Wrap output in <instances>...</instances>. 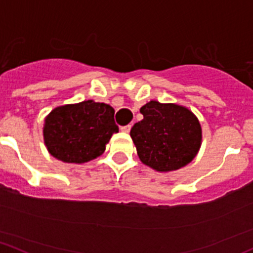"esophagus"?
Returning a JSON list of instances; mask_svg holds the SVG:
<instances>
[{
    "label": "esophagus",
    "mask_w": 253,
    "mask_h": 253,
    "mask_svg": "<svg viewBox=\"0 0 253 253\" xmlns=\"http://www.w3.org/2000/svg\"><path fill=\"white\" fill-rule=\"evenodd\" d=\"M131 125H126V126H122L121 127V131L122 132H126V133H128L129 131H131Z\"/></svg>",
    "instance_id": "34e87169"
}]
</instances>
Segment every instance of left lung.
<instances>
[{"label": "left lung", "mask_w": 253, "mask_h": 253, "mask_svg": "<svg viewBox=\"0 0 253 253\" xmlns=\"http://www.w3.org/2000/svg\"><path fill=\"white\" fill-rule=\"evenodd\" d=\"M142 121L131 128L140 161L160 172L174 171L193 160L201 143L196 116L184 106L151 100L140 108Z\"/></svg>", "instance_id": "obj_1"}]
</instances>
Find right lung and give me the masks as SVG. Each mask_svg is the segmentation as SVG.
I'll list each match as a JSON object with an SVG mask.
<instances>
[{
  "label": "right lung",
  "mask_w": 253,
  "mask_h": 253,
  "mask_svg": "<svg viewBox=\"0 0 253 253\" xmlns=\"http://www.w3.org/2000/svg\"><path fill=\"white\" fill-rule=\"evenodd\" d=\"M114 109L93 100L55 108L46 118L43 137L50 155L69 164H82L102 155L119 131Z\"/></svg>",
  "instance_id": "right-lung-1"
}]
</instances>
